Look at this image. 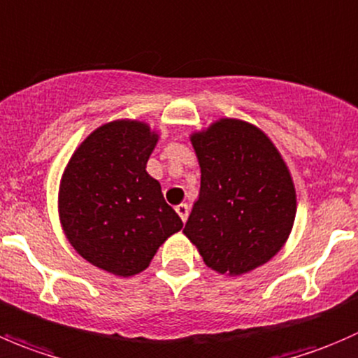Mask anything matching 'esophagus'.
Masks as SVG:
<instances>
[{"label":"esophagus","mask_w":358,"mask_h":358,"mask_svg":"<svg viewBox=\"0 0 358 358\" xmlns=\"http://www.w3.org/2000/svg\"><path fill=\"white\" fill-rule=\"evenodd\" d=\"M175 210H176V213L180 215V218H182L183 222H185L187 218H189V210H190V208H189V204L182 203V204H178V206H176Z\"/></svg>","instance_id":"obj_1"}]
</instances>
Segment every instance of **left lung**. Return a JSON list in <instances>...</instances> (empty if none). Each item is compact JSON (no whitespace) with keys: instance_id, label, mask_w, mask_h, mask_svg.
I'll list each match as a JSON object with an SVG mask.
<instances>
[{"instance_id":"left-lung-1","label":"left lung","mask_w":358,"mask_h":358,"mask_svg":"<svg viewBox=\"0 0 358 358\" xmlns=\"http://www.w3.org/2000/svg\"><path fill=\"white\" fill-rule=\"evenodd\" d=\"M190 141L201 190L183 232L215 271H252L275 257L292 231L289 168L271 140L243 120L220 119Z\"/></svg>"}]
</instances>
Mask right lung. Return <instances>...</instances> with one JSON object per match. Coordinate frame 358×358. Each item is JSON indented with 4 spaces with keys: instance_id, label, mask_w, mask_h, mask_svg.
<instances>
[{
    "instance_id": "1",
    "label": "right lung",
    "mask_w": 358,
    "mask_h": 358,
    "mask_svg": "<svg viewBox=\"0 0 358 358\" xmlns=\"http://www.w3.org/2000/svg\"><path fill=\"white\" fill-rule=\"evenodd\" d=\"M157 140L138 120L105 124L76 148L61 180L59 215L71 246L124 278L147 269L159 246L183 227L147 173Z\"/></svg>"
}]
</instances>
